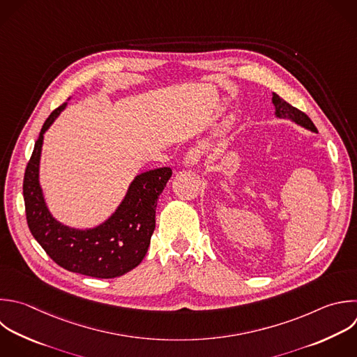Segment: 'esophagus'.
<instances>
[{"mask_svg": "<svg viewBox=\"0 0 357 357\" xmlns=\"http://www.w3.org/2000/svg\"><path fill=\"white\" fill-rule=\"evenodd\" d=\"M205 155V146L198 144L192 148H190L184 156V165L185 166H195L199 163L201 158Z\"/></svg>", "mask_w": 357, "mask_h": 357, "instance_id": "34e87169", "label": "esophagus"}]
</instances>
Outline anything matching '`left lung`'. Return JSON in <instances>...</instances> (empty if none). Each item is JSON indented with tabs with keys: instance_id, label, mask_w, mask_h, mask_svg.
I'll return each instance as SVG.
<instances>
[{
	"instance_id": "left-lung-1",
	"label": "left lung",
	"mask_w": 357,
	"mask_h": 357,
	"mask_svg": "<svg viewBox=\"0 0 357 357\" xmlns=\"http://www.w3.org/2000/svg\"><path fill=\"white\" fill-rule=\"evenodd\" d=\"M272 102L276 107V116L282 117V119H290L293 121H296L297 124L311 130V131H317L314 123L311 121V119L301 110L293 107L290 103H287L286 100H283L280 96H278L276 93H273Z\"/></svg>"
}]
</instances>
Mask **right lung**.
<instances>
[{
    "mask_svg": "<svg viewBox=\"0 0 357 357\" xmlns=\"http://www.w3.org/2000/svg\"><path fill=\"white\" fill-rule=\"evenodd\" d=\"M66 105L45 121L24 177L26 222L47 255L67 271L112 279L134 269L144 259L155 230L159 195L172 177L170 167L142 173L132 181L116 213L92 230H74L49 213L39 185V159L43 134Z\"/></svg>",
    "mask_w": 357,
    "mask_h": 357,
    "instance_id": "obj_1",
    "label": "right lung"
}]
</instances>
